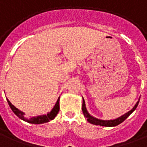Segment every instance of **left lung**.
I'll return each mask as SVG.
<instances>
[{
    "label": "left lung",
    "instance_id": "obj_1",
    "mask_svg": "<svg viewBox=\"0 0 147 147\" xmlns=\"http://www.w3.org/2000/svg\"><path fill=\"white\" fill-rule=\"evenodd\" d=\"M139 100L137 102L135 106L133 107L132 109H131L130 111H128L127 113L123 114L122 115L121 117H118L117 119H115V120H100V119H98V118H95V117H92L90 114L87 112L86 108V105H85V101H84V99L83 98V107H82V110H83V115H84V117H86V119H87V121L89 122V123H92V124H95V125H99V126H104V127H115L118 125V124H120L123 122V120H125L127 118V117H129L131 114L134 111L136 110V109L137 108V106H138V104H139Z\"/></svg>",
    "mask_w": 147,
    "mask_h": 147
}]
</instances>
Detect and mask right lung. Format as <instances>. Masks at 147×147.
I'll use <instances>...</instances> for the list:
<instances>
[{"mask_svg":"<svg viewBox=\"0 0 147 147\" xmlns=\"http://www.w3.org/2000/svg\"><path fill=\"white\" fill-rule=\"evenodd\" d=\"M7 101H8V103L9 106H10V108L12 110V112L14 113L16 116H17L21 120H24V121H26V122H28V123H34V124H40V123H46V122H49V121H50V120H53L56 116L57 115L58 112L60 110V105H59V101H60V98L57 99V101L56 102V104H55L54 107L53 108L49 113L46 114V115H42V116H38V117H31L30 119H27L26 117H24V112H22V111L19 110L17 108H16L14 105L11 104V102H9V100L7 99Z\"/></svg>","mask_w":147,"mask_h":147,"instance_id":"obj_1","label":"right lung"}]
</instances>
